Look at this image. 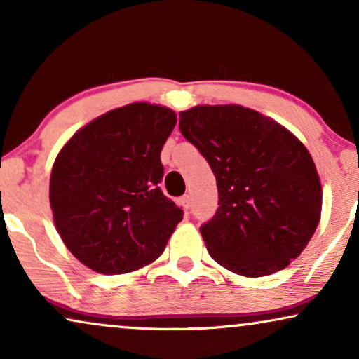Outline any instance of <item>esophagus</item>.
Wrapping results in <instances>:
<instances>
[{"mask_svg":"<svg viewBox=\"0 0 359 359\" xmlns=\"http://www.w3.org/2000/svg\"><path fill=\"white\" fill-rule=\"evenodd\" d=\"M180 204L183 205L184 209H189V205H191V198H189V196H188V194H184L183 198L180 199Z\"/></svg>","mask_w":359,"mask_h":359,"instance_id":"esophagus-1","label":"esophagus"}]
</instances>
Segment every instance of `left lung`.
I'll return each instance as SVG.
<instances>
[{
  "mask_svg": "<svg viewBox=\"0 0 359 359\" xmlns=\"http://www.w3.org/2000/svg\"><path fill=\"white\" fill-rule=\"evenodd\" d=\"M180 129L217 181L219 209L201 227L212 259L247 278L286 268L307 247L322 214L320 178L302 142L238 104L181 111Z\"/></svg>",
  "mask_w": 359,
  "mask_h": 359,
  "instance_id": "1",
  "label": "left lung"
}]
</instances>
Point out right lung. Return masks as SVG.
Masks as SVG:
<instances>
[{
    "label": "right lung",
    "mask_w": 359,
    "mask_h": 359,
    "mask_svg": "<svg viewBox=\"0 0 359 359\" xmlns=\"http://www.w3.org/2000/svg\"><path fill=\"white\" fill-rule=\"evenodd\" d=\"M176 114L132 102L75 132L52 166L50 208L57 232L78 262L101 274L154 263L183 219L158 188L160 154Z\"/></svg>",
    "instance_id": "1"
}]
</instances>
